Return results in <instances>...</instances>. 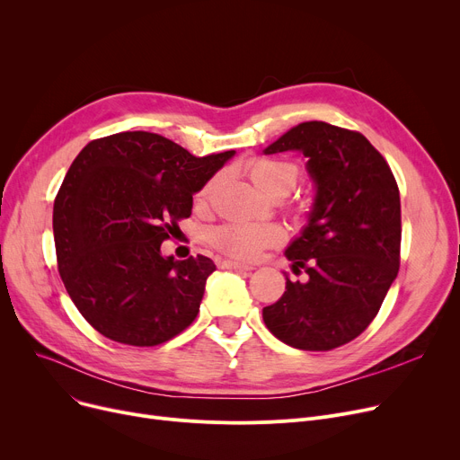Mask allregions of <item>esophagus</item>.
<instances>
[{"label": "esophagus", "mask_w": 460, "mask_h": 460, "mask_svg": "<svg viewBox=\"0 0 460 460\" xmlns=\"http://www.w3.org/2000/svg\"><path fill=\"white\" fill-rule=\"evenodd\" d=\"M220 267L222 269H229V270H253L252 264H244V262H236V261H231V259H226V261H220Z\"/></svg>", "instance_id": "34e87169"}]
</instances>
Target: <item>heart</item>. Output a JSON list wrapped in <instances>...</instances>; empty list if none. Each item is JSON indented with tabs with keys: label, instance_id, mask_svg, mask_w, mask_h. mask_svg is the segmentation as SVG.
Instances as JSON below:
<instances>
[{
	"label": "heart",
	"instance_id": "1",
	"mask_svg": "<svg viewBox=\"0 0 460 460\" xmlns=\"http://www.w3.org/2000/svg\"><path fill=\"white\" fill-rule=\"evenodd\" d=\"M246 173L252 182L270 198H283L291 191L298 179L300 167L295 162L257 156L246 164ZM216 186V179H210L198 193L201 201L208 199ZM287 233L278 224H253V222H227L210 231V244L222 253L240 259L255 261L264 250L276 248L285 243Z\"/></svg>",
	"mask_w": 460,
	"mask_h": 460
}]
</instances>
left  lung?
Instances as JSON below:
<instances>
[{"mask_svg":"<svg viewBox=\"0 0 460 460\" xmlns=\"http://www.w3.org/2000/svg\"><path fill=\"white\" fill-rule=\"evenodd\" d=\"M300 151L317 186L307 226L285 250L305 283L287 278L283 296L262 309L288 347L332 350L364 332L388 295L401 259V199L388 162L359 132L307 120L264 155Z\"/></svg>","mask_w":460,"mask_h":460,"instance_id":"left-lung-1","label":"left lung"}]
</instances>
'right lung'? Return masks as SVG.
<instances>
[{"label": "right lung", "mask_w": 460, "mask_h": 460, "mask_svg": "<svg viewBox=\"0 0 460 460\" xmlns=\"http://www.w3.org/2000/svg\"><path fill=\"white\" fill-rule=\"evenodd\" d=\"M233 156L199 158L139 130L93 139L75 158L54 201L58 270L96 332L155 347L198 317L216 264L164 257L160 246L190 217L193 193Z\"/></svg>", "instance_id": "1"}]
</instances>
